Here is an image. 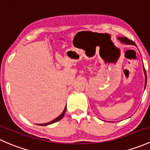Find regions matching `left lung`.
I'll return each instance as SVG.
<instances>
[{"label": "left lung", "mask_w": 150, "mask_h": 150, "mask_svg": "<svg viewBox=\"0 0 150 150\" xmlns=\"http://www.w3.org/2000/svg\"><path fill=\"white\" fill-rule=\"evenodd\" d=\"M118 39L120 41L122 42L125 43V44H127V45H136L135 43L132 40H129V38H127L126 37H119V38H118ZM144 74H145V78H146V79H145V86H146V70H145V69L144 68Z\"/></svg>", "instance_id": "1"}]
</instances>
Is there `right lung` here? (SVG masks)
<instances>
[{
    "instance_id": "1",
    "label": "right lung",
    "mask_w": 150,
    "mask_h": 150,
    "mask_svg": "<svg viewBox=\"0 0 150 150\" xmlns=\"http://www.w3.org/2000/svg\"><path fill=\"white\" fill-rule=\"evenodd\" d=\"M66 107H65V108H64V110L63 111V112H62V113H61V115H59V116H58V117H57L56 118H55V119H54L53 121H52L49 122V123H43V124H39V125H40V126H47V125H50V124H52V123H55V122H57V121H60V120H61V118H63V117L64 116V115H65V112H66Z\"/></svg>"
}]
</instances>
